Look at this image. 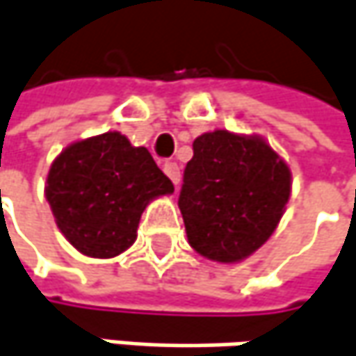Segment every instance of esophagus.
<instances>
[{
	"mask_svg": "<svg viewBox=\"0 0 356 356\" xmlns=\"http://www.w3.org/2000/svg\"><path fill=\"white\" fill-rule=\"evenodd\" d=\"M164 174H166L170 180H172V184H174V186H178V184H180V168H178V164H176V162H166V164H164Z\"/></svg>",
	"mask_w": 356,
	"mask_h": 356,
	"instance_id": "obj_1",
	"label": "esophagus"
}]
</instances>
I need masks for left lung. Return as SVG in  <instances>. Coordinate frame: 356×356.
<instances>
[{"label":"left lung","instance_id":"1","mask_svg":"<svg viewBox=\"0 0 356 356\" xmlns=\"http://www.w3.org/2000/svg\"><path fill=\"white\" fill-rule=\"evenodd\" d=\"M178 206L188 244L208 260L236 264L273 236L293 190L284 158L257 134L198 136Z\"/></svg>","mask_w":356,"mask_h":356}]
</instances>
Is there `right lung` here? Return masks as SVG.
<instances>
[{"mask_svg":"<svg viewBox=\"0 0 356 356\" xmlns=\"http://www.w3.org/2000/svg\"><path fill=\"white\" fill-rule=\"evenodd\" d=\"M45 200L65 240L90 258H114L138 236L142 212L174 184L144 146L104 132L65 146L45 178Z\"/></svg>","mask_w":356,"mask_h":356,"instance_id":"obj_1","label":"right lung"}]
</instances>
